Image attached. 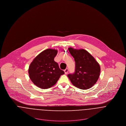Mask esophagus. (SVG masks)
<instances>
[{
	"label": "esophagus",
	"instance_id": "34e87169",
	"mask_svg": "<svg viewBox=\"0 0 126 126\" xmlns=\"http://www.w3.org/2000/svg\"><path fill=\"white\" fill-rule=\"evenodd\" d=\"M64 73H65V75L67 74H68V69H65L64 70Z\"/></svg>",
	"mask_w": 126,
	"mask_h": 126
}]
</instances>
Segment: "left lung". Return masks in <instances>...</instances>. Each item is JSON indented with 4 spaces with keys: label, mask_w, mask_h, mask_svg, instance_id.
<instances>
[{
    "label": "left lung",
    "mask_w": 126,
    "mask_h": 126,
    "mask_svg": "<svg viewBox=\"0 0 126 126\" xmlns=\"http://www.w3.org/2000/svg\"><path fill=\"white\" fill-rule=\"evenodd\" d=\"M69 51L76 63L75 72L68 75L73 85L81 90L91 88L98 79L101 68L92 55L84 49L69 47Z\"/></svg>",
    "instance_id": "8db88e82"
}]
</instances>
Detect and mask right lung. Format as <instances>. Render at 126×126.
<instances>
[{"label":"right lung","instance_id":"obj_1","mask_svg":"<svg viewBox=\"0 0 126 126\" xmlns=\"http://www.w3.org/2000/svg\"><path fill=\"white\" fill-rule=\"evenodd\" d=\"M57 49H47L39 53L31 63L28 69L29 78L37 87L47 89L54 85L64 72L54 60Z\"/></svg>","mask_w":126,"mask_h":126}]
</instances>
